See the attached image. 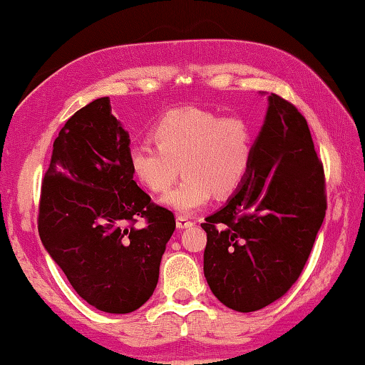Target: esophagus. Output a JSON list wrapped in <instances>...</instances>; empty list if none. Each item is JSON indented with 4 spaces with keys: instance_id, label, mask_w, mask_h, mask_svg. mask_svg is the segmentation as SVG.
I'll return each instance as SVG.
<instances>
[{
    "instance_id": "esophagus-1",
    "label": "esophagus",
    "mask_w": 365,
    "mask_h": 365,
    "mask_svg": "<svg viewBox=\"0 0 365 365\" xmlns=\"http://www.w3.org/2000/svg\"><path fill=\"white\" fill-rule=\"evenodd\" d=\"M176 227H178L179 230L189 228V227H192V222H190L187 217H182V215H179V217L176 218Z\"/></svg>"
}]
</instances>
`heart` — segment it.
Masks as SVG:
<instances>
[{
  "instance_id": "obj_1",
  "label": "heart",
  "mask_w": 365,
  "mask_h": 365,
  "mask_svg": "<svg viewBox=\"0 0 365 365\" xmlns=\"http://www.w3.org/2000/svg\"><path fill=\"white\" fill-rule=\"evenodd\" d=\"M155 143L135 145L128 166L151 192H166L161 202L181 215H190L217 195H230L248 176L253 156L251 128L238 117H220L199 108L165 112L150 128Z\"/></svg>"
}]
</instances>
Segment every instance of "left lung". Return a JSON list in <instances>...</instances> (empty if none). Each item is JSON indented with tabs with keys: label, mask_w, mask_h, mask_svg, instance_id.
Here are the masks:
<instances>
[{
	"label": "left lung",
	"mask_w": 365,
	"mask_h": 365,
	"mask_svg": "<svg viewBox=\"0 0 365 365\" xmlns=\"http://www.w3.org/2000/svg\"><path fill=\"white\" fill-rule=\"evenodd\" d=\"M324 210L323 166L305 117L271 93L248 176L200 225L212 294L243 313L280 299L299 279Z\"/></svg>",
	"instance_id": "obj_1"
}]
</instances>
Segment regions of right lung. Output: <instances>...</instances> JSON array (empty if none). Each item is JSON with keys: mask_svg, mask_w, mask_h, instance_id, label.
<instances>
[{"mask_svg": "<svg viewBox=\"0 0 365 365\" xmlns=\"http://www.w3.org/2000/svg\"><path fill=\"white\" fill-rule=\"evenodd\" d=\"M109 98L75 112L53 142L38 235L71 287L106 313H130L155 292L175 215L150 202L128 166L130 138ZM140 216L143 229L133 227Z\"/></svg>", "mask_w": 365, "mask_h": 365, "instance_id": "1", "label": "right lung"}]
</instances>
